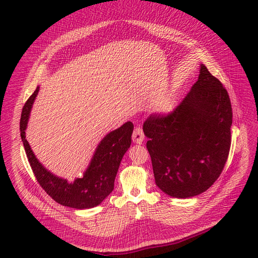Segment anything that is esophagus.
I'll return each mask as SVG.
<instances>
[{"instance_id": "1", "label": "esophagus", "mask_w": 258, "mask_h": 258, "mask_svg": "<svg viewBox=\"0 0 258 258\" xmlns=\"http://www.w3.org/2000/svg\"><path fill=\"white\" fill-rule=\"evenodd\" d=\"M144 132L141 127H137L134 131V135H132V140L137 144H141L144 141Z\"/></svg>"}]
</instances>
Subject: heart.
<instances>
[{
	"instance_id": "1",
	"label": "heart",
	"mask_w": 258,
	"mask_h": 258,
	"mask_svg": "<svg viewBox=\"0 0 258 258\" xmlns=\"http://www.w3.org/2000/svg\"><path fill=\"white\" fill-rule=\"evenodd\" d=\"M171 106H172V101H171L170 99H168V100H166V101H163V102H161L160 105H159L160 110H162V111H168V110H170Z\"/></svg>"
}]
</instances>
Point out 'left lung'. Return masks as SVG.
<instances>
[{
    "mask_svg": "<svg viewBox=\"0 0 258 258\" xmlns=\"http://www.w3.org/2000/svg\"><path fill=\"white\" fill-rule=\"evenodd\" d=\"M232 110L227 90L201 64L198 81L172 112L143 124L155 182L174 198L206 191L227 161Z\"/></svg>",
    "mask_w": 258,
    "mask_h": 258,
    "instance_id": "1",
    "label": "left lung"
}]
</instances>
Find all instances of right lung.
I'll list each match as a JSON object with an SVG mask.
<instances>
[{
	"label": "right lung",
	"instance_id": "1",
	"mask_svg": "<svg viewBox=\"0 0 258 258\" xmlns=\"http://www.w3.org/2000/svg\"><path fill=\"white\" fill-rule=\"evenodd\" d=\"M38 87L22 108L20 136L30 166L38 184L58 204L74 209H90L99 206L114 189V181L124 153L131 144L134 123L127 121L106 135L98 145L82 178L73 183L58 177L46 170L38 161L26 139V129Z\"/></svg>",
	"mask_w": 258,
	"mask_h": 258
}]
</instances>
